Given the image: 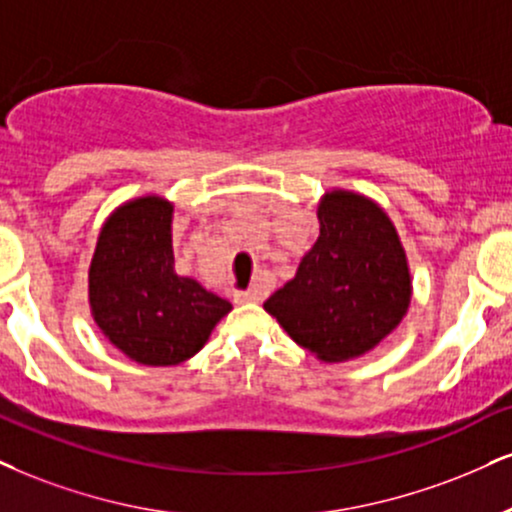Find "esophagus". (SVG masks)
Masks as SVG:
<instances>
[{"instance_id":"1","label":"esophagus","mask_w":512,"mask_h":512,"mask_svg":"<svg viewBox=\"0 0 512 512\" xmlns=\"http://www.w3.org/2000/svg\"><path fill=\"white\" fill-rule=\"evenodd\" d=\"M236 300L238 303H260V300H264V288L252 286V288H248V291H238Z\"/></svg>"}]
</instances>
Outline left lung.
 <instances>
[{
    "label": "left lung",
    "mask_w": 512,
    "mask_h": 512,
    "mask_svg": "<svg viewBox=\"0 0 512 512\" xmlns=\"http://www.w3.org/2000/svg\"><path fill=\"white\" fill-rule=\"evenodd\" d=\"M317 217V243L264 310L319 360L346 362L379 346L408 312V257L396 226L365 195L331 190Z\"/></svg>",
    "instance_id": "1"
}]
</instances>
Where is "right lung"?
I'll use <instances>...</instances> for the list:
<instances>
[{
    "label": "right lung",
    "instance_id": "1",
    "mask_svg": "<svg viewBox=\"0 0 512 512\" xmlns=\"http://www.w3.org/2000/svg\"><path fill=\"white\" fill-rule=\"evenodd\" d=\"M171 214L159 195L123 202L104 221L90 262L92 319L138 365H181L231 312L229 300L176 274Z\"/></svg>",
    "mask_w": 512,
    "mask_h": 512
}]
</instances>
